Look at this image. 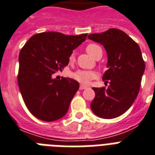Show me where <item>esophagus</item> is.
Here are the masks:
<instances>
[{
	"instance_id": "obj_1",
	"label": "esophagus",
	"mask_w": 155,
	"mask_h": 155,
	"mask_svg": "<svg viewBox=\"0 0 155 155\" xmlns=\"http://www.w3.org/2000/svg\"><path fill=\"white\" fill-rule=\"evenodd\" d=\"M87 88V86H84V85H80V90H84V89H86Z\"/></svg>"
}]
</instances>
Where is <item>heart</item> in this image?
<instances>
[{"mask_svg":"<svg viewBox=\"0 0 155 155\" xmlns=\"http://www.w3.org/2000/svg\"><path fill=\"white\" fill-rule=\"evenodd\" d=\"M86 51L92 57L95 58L97 56L98 53L102 51L101 48L99 47L98 45L95 44H89L86 46ZM75 60V54L71 53L69 56L68 60L70 63H73ZM96 73L93 71H85V70H78L71 74V77L73 78L74 80L78 81L80 84H87L91 80H94L96 78Z\"/></svg>","mask_w":155,"mask_h":155,"instance_id":"heart-1","label":"heart"}]
</instances>
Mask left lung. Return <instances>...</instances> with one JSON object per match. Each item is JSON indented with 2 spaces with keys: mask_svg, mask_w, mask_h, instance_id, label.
I'll return each mask as SVG.
<instances>
[{
  "mask_svg": "<svg viewBox=\"0 0 155 155\" xmlns=\"http://www.w3.org/2000/svg\"><path fill=\"white\" fill-rule=\"evenodd\" d=\"M104 45L107 53L108 69L103 80L107 88L93 87L95 96L91 104L94 114L103 119H114L130 107L139 92L145 63L139 45L117 28L88 36Z\"/></svg>",
  "mask_w": 155,
  "mask_h": 155,
  "instance_id": "left-lung-1",
  "label": "left lung"
}]
</instances>
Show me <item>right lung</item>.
<instances>
[{
	"label": "right lung",
	"mask_w": 155,
	"mask_h": 155,
	"mask_svg": "<svg viewBox=\"0 0 155 155\" xmlns=\"http://www.w3.org/2000/svg\"><path fill=\"white\" fill-rule=\"evenodd\" d=\"M87 36L41 32L32 36L21 48L17 82L25 105L36 118L52 122L68 112L80 84L69 78L53 79V74L68 64L69 56Z\"/></svg>",
	"instance_id": "obj_1"
}]
</instances>
